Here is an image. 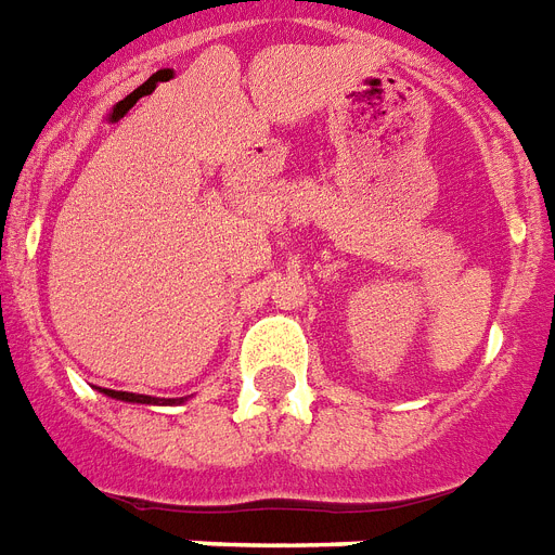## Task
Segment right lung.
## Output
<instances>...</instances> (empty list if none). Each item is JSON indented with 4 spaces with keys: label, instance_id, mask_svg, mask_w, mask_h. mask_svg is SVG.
Segmentation results:
<instances>
[{
    "label": "right lung",
    "instance_id": "1",
    "mask_svg": "<svg viewBox=\"0 0 555 555\" xmlns=\"http://www.w3.org/2000/svg\"><path fill=\"white\" fill-rule=\"evenodd\" d=\"M99 393H105V396H111V399H119V402H128V404H182V402H188V396H184V399H156V396L128 393V390H107V387H99Z\"/></svg>",
    "mask_w": 555,
    "mask_h": 555
}]
</instances>
